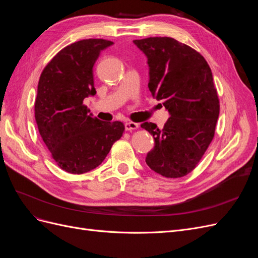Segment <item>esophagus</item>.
<instances>
[{
    "label": "esophagus",
    "mask_w": 258,
    "mask_h": 258,
    "mask_svg": "<svg viewBox=\"0 0 258 258\" xmlns=\"http://www.w3.org/2000/svg\"><path fill=\"white\" fill-rule=\"evenodd\" d=\"M139 128V124L136 122H132V121H128L124 123V129L127 131H132V130H136Z\"/></svg>",
    "instance_id": "1"
}]
</instances>
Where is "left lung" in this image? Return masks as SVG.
I'll use <instances>...</instances> for the list:
<instances>
[{
  "label": "left lung",
  "mask_w": 258,
  "mask_h": 258,
  "mask_svg": "<svg viewBox=\"0 0 258 258\" xmlns=\"http://www.w3.org/2000/svg\"><path fill=\"white\" fill-rule=\"evenodd\" d=\"M147 58L148 88L163 101L170 118L162 129L141 127L154 137L146 165L166 177H182L195 169L214 137L220 101L206 59L172 37L135 40Z\"/></svg>",
  "instance_id": "1"
}]
</instances>
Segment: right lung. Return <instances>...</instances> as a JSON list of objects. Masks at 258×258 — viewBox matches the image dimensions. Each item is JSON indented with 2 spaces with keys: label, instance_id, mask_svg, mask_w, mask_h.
<instances>
[{
  "label": "right lung",
  "instance_id": "obj_1",
  "mask_svg": "<svg viewBox=\"0 0 258 258\" xmlns=\"http://www.w3.org/2000/svg\"><path fill=\"white\" fill-rule=\"evenodd\" d=\"M114 43L83 40L61 49L45 67L37 85L35 121L57 165L82 174L101 165L124 130L120 121H101L83 104L95 96L93 64Z\"/></svg>",
  "mask_w": 258,
  "mask_h": 258
}]
</instances>
